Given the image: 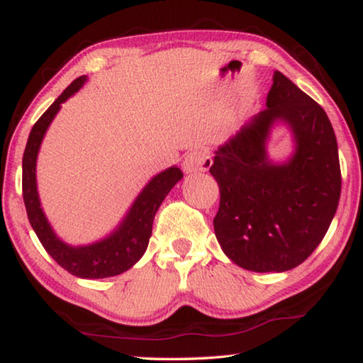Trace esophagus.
Wrapping results in <instances>:
<instances>
[{
  "mask_svg": "<svg viewBox=\"0 0 363 363\" xmlns=\"http://www.w3.org/2000/svg\"><path fill=\"white\" fill-rule=\"evenodd\" d=\"M211 157L208 155L206 152L201 150H194L187 153L182 160V168L184 173L194 174V173H201V171H208L211 167Z\"/></svg>",
  "mask_w": 363,
  "mask_h": 363,
  "instance_id": "34e87169",
  "label": "esophagus"
}]
</instances>
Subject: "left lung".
Instances as JSON below:
<instances>
[{
	"instance_id": "left-lung-1",
	"label": "left lung",
	"mask_w": 363,
	"mask_h": 363,
	"mask_svg": "<svg viewBox=\"0 0 363 363\" xmlns=\"http://www.w3.org/2000/svg\"><path fill=\"white\" fill-rule=\"evenodd\" d=\"M266 107L214 152L210 173L220 201L214 233L232 262L253 272H285L323 240L341 195L333 126L325 110L284 73L274 72ZM285 124L295 150L286 162L267 152Z\"/></svg>"
}]
</instances>
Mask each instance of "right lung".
Masks as SVG:
<instances>
[{
	"instance_id": "1",
	"label": "right lung",
	"mask_w": 363,
	"mask_h": 363,
	"mask_svg": "<svg viewBox=\"0 0 363 363\" xmlns=\"http://www.w3.org/2000/svg\"><path fill=\"white\" fill-rule=\"evenodd\" d=\"M86 79H88L86 75L78 77L33 125L22 158V194L30 224L48 255L75 277L106 279L126 272L144 256L152 235L153 218L169 190L182 179V171L177 167H171L153 176L143 192L136 196L118 227L107 237L79 247L64 242L54 232L41 208L38 189H36V158L43 138L60 110V106L78 93Z\"/></svg>"
}]
</instances>
